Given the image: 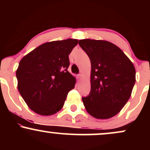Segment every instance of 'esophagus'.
<instances>
[{
  "label": "esophagus",
  "mask_w": 150,
  "mask_h": 150,
  "mask_svg": "<svg viewBox=\"0 0 150 150\" xmlns=\"http://www.w3.org/2000/svg\"><path fill=\"white\" fill-rule=\"evenodd\" d=\"M82 75L81 74H79V75H77V78H78V80H80L81 78H82Z\"/></svg>",
  "instance_id": "1"
}]
</instances>
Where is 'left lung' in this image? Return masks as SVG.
Returning a JSON list of instances; mask_svg holds the SVG:
<instances>
[{"label":"left lung","instance_id":"left-lung-1","mask_svg":"<svg viewBox=\"0 0 150 150\" xmlns=\"http://www.w3.org/2000/svg\"><path fill=\"white\" fill-rule=\"evenodd\" d=\"M91 61V91L82 97L87 113L98 119L116 116L130 99L135 82L133 63L119 47L105 40L82 39Z\"/></svg>","mask_w":150,"mask_h":150}]
</instances>
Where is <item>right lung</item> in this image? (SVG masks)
I'll use <instances>...</instances> for the list:
<instances>
[{"instance_id": "1", "label": "right lung", "mask_w": 150, "mask_h": 150, "mask_svg": "<svg viewBox=\"0 0 150 150\" xmlns=\"http://www.w3.org/2000/svg\"><path fill=\"white\" fill-rule=\"evenodd\" d=\"M77 44L73 39L46 42L21 59L16 70L18 89L34 112L51 116L63 108L76 83L68 68V56Z\"/></svg>"}]
</instances>
